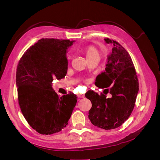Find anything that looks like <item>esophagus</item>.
I'll list each match as a JSON object with an SVG mask.
<instances>
[{"label": "esophagus", "mask_w": 160, "mask_h": 160, "mask_svg": "<svg viewBox=\"0 0 160 160\" xmlns=\"http://www.w3.org/2000/svg\"><path fill=\"white\" fill-rule=\"evenodd\" d=\"M77 96H78L79 98H83L85 97V95L81 94V93H78V94H77Z\"/></svg>", "instance_id": "34e87169"}]
</instances>
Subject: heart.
<instances>
[{
    "label": "heart",
    "instance_id": "b5f03b06",
    "mask_svg": "<svg viewBox=\"0 0 160 160\" xmlns=\"http://www.w3.org/2000/svg\"><path fill=\"white\" fill-rule=\"evenodd\" d=\"M84 52L87 59H92V58L94 57H99L100 52L94 46H89L88 47H86L84 50Z\"/></svg>",
    "mask_w": 160,
    "mask_h": 160
}]
</instances>
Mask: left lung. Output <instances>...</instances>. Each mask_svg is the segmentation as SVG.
<instances>
[{
  "label": "left lung",
  "mask_w": 160,
  "mask_h": 160,
  "mask_svg": "<svg viewBox=\"0 0 160 160\" xmlns=\"http://www.w3.org/2000/svg\"><path fill=\"white\" fill-rule=\"evenodd\" d=\"M113 46L108 56L105 71L97 77L96 85L109 88L111 98L103 94L88 91L85 97L92 103L88 118L95 126L113 129L121 126L132 113L139 91V83L133 63L128 51L119 43L105 38ZM105 93V94H107Z\"/></svg>",
  "instance_id": "1"
}]
</instances>
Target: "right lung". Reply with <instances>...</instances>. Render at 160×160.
I'll use <instances>...</instances> for the list:
<instances>
[{
	"label": "right lung",
	"instance_id": "right-lung-1",
	"mask_svg": "<svg viewBox=\"0 0 160 160\" xmlns=\"http://www.w3.org/2000/svg\"><path fill=\"white\" fill-rule=\"evenodd\" d=\"M75 42L42 38L19 61L16 74L18 103L28 124L41 134L61 132L76 105V95L59 98L52 88L53 79L65 77L67 49Z\"/></svg>",
	"mask_w": 160,
	"mask_h": 160
}]
</instances>
